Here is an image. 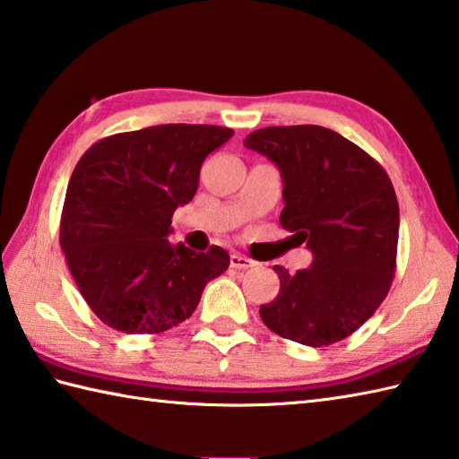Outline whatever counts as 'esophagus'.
<instances>
[{"label":"esophagus","instance_id":"esophagus-1","mask_svg":"<svg viewBox=\"0 0 459 459\" xmlns=\"http://www.w3.org/2000/svg\"><path fill=\"white\" fill-rule=\"evenodd\" d=\"M230 266L237 268V271H247V268L255 266V260H250L247 256H242L238 253H232L230 255Z\"/></svg>","mask_w":459,"mask_h":459}]
</instances>
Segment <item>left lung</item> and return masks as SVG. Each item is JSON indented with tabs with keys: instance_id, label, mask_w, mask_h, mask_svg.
<instances>
[{
	"instance_id": "1",
	"label": "left lung",
	"mask_w": 459,
	"mask_h": 459,
	"mask_svg": "<svg viewBox=\"0 0 459 459\" xmlns=\"http://www.w3.org/2000/svg\"><path fill=\"white\" fill-rule=\"evenodd\" d=\"M245 147L281 170L282 229L307 242L312 264L281 278L260 318L278 336L322 348L372 316L396 271L400 209L390 177L352 141L318 125L264 127Z\"/></svg>"
}]
</instances>
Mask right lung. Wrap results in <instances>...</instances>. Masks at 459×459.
Here are the masks:
<instances>
[{"label":"right lung","instance_id":"1","mask_svg":"<svg viewBox=\"0 0 459 459\" xmlns=\"http://www.w3.org/2000/svg\"><path fill=\"white\" fill-rule=\"evenodd\" d=\"M217 125H155L97 141L79 159L59 242L97 318L125 334H159L195 312L206 282L229 268L221 247L173 245L170 219L191 203L203 160L232 137Z\"/></svg>","mask_w":459,"mask_h":459}]
</instances>
